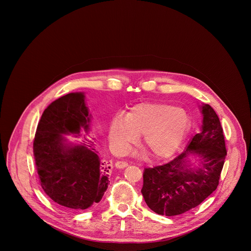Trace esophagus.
Here are the masks:
<instances>
[{
  "instance_id": "1",
  "label": "esophagus",
  "mask_w": 251,
  "mask_h": 251,
  "mask_svg": "<svg viewBox=\"0 0 251 251\" xmlns=\"http://www.w3.org/2000/svg\"><path fill=\"white\" fill-rule=\"evenodd\" d=\"M127 166H128V163H127V162L117 161V162L115 163V167L118 168V169H123V168H125V167H127Z\"/></svg>"
}]
</instances>
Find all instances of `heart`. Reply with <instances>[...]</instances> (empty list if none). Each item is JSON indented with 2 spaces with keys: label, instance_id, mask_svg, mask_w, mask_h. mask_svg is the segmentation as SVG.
I'll return each instance as SVG.
<instances>
[{
  "label": "heart",
  "instance_id": "1",
  "mask_svg": "<svg viewBox=\"0 0 251 251\" xmlns=\"http://www.w3.org/2000/svg\"><path fill=\"white\" fill-rule=\"evenodd\" d=\"M190 117L181 107L168 103H141L126 118L114 119L109 139L117 151H124L143 135V143L155 159H166L181 146L190 128Z\"/></svg>",
  "mask_w": 251,
  "mask_h": 251
}]
</instances>
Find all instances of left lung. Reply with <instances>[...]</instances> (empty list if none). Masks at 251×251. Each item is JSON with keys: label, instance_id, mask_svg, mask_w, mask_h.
<instances>
[{"label": "left lung", "instance_id": "left-lung-1", "mask_svg": "<svg viewBox=\"0 0 251 251\" xmlns=\"http://www.w3.org/2000/svg\"><path fill=\"white\" fill-rule=\"evenodd\" d=\"M201 109V131L186 150L164 165L144 170L141 193L158 214L184 213L198 206L219 186L226 156L224 130L212 107L202 104ZM190 156L199 158L198 166L189 161Z\"/></svg>", "mask_w": 251, "mask_h": 251}]
</instances>
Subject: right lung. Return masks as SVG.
I'll list each match as a JSON object with an SVG mask.
<instances>
[{
	"instance_id": "right-lung-1",
	"label": "right lung",
	"mask_w": 251,
	"mask_h": 251,
	"mask_svg": "<svg viewBox=\"0 0 251 251\" xmlns=\"http://www.w3.org/2000/svg\"><path fill=\"white\" fill-rule=\"evenodd\" d=\"M84 98L82 92H75L51 102L33 140L43 190L54 202L73 209H86L99 202L109 183V162L101 159L93 142L85 139L87 145H75L64 137H77L81 129L88 133L91 115Z\"/></svg>"
}]
</instances>
